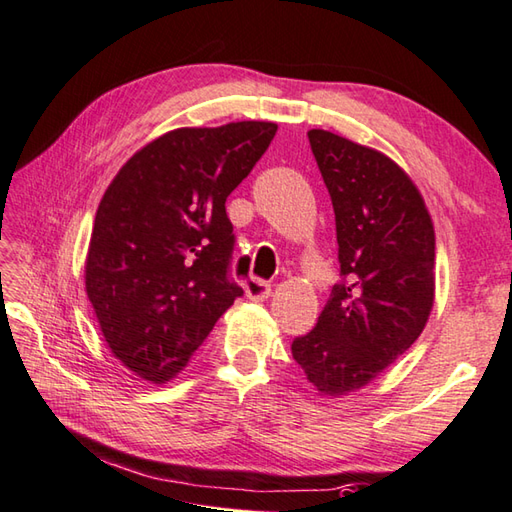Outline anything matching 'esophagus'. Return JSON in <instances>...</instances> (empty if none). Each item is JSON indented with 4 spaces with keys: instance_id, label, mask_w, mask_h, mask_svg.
<instances>
[{
    "instance_id": "1",
    "label": "esophagus",
    "mask_w": 512,
    "mask_h": 512,
    "mask_svg": "<svg viewBox=\"0 0 512 512\" xmlns=\"http://www.w3.org/2000/svg\"><path fill=\"white\" fill-rule=\"evenodd\" d=\"M246 297L255 299V302H264V299L270 295V284L264 282V279H248L244 284Z\"/></svg>"
}]
</instances>
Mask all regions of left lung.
Masks as SVG:
<instances>
[{"label":"left lung","instance_id":"8db88e82","mask_svg":"<svg viewBox=\"0 0 512 512\" xmlns=\"http://www.w3.org/2000/svg\"><path fill=\"white\" fill-rule=\"evenodd\" d=\"M335 210L339 282L293 357L319 393L370 384L415 344L435 299V230L393 159L328 130H308Z\"/></svg>","mask_w":512,"mask_h":512}]
</instances>
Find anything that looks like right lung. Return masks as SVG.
<instances>
[{"label":"right lung","instance_id":"add662e5","mask_svg":"<svg viewBox=\"0 0 512 512\" xmlns=\"http://www.w3.org/2000/svg\"><path fill=\"white\" fill-rule=\"evenodd\" d=\"M277 133L273 122L177 128L128 159L99 202L86 293L113 355L164 384L244 290L230 277L226 197Z\"/></svg>","mask_w":512,"mask_h":512}]
</instances>
